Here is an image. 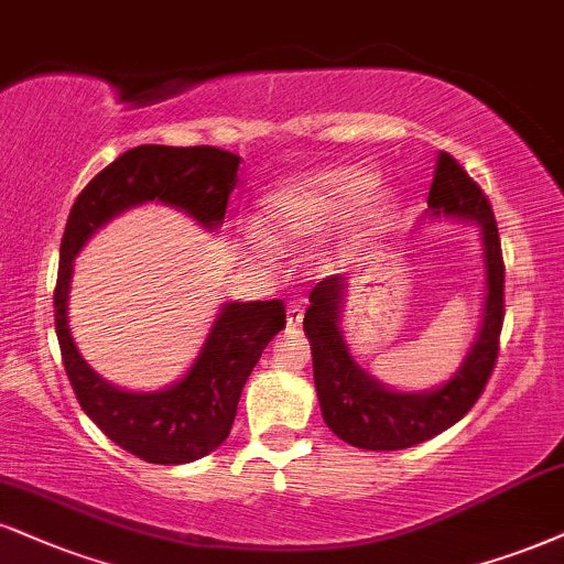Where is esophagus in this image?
<instances>
[{"label":"esophagus","instance_id":"34e87169","mask_svg":"<svg viewBox=\"0 0 564 564\" xmlns=\"http://www.w3.org/2000/svg\"><path fill=\"white\" fill-rule=\"evenodd\" d=\"M302 317H304V304H302L300 300L289 302V310H286V321H289V325H300Z\"/></svg>","mask_w":564,"mask_h":564}]
</instances>
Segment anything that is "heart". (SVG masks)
Listing matches in <instances>:
<instances>
[{
	"label": "heart",
	"instance_id": "obj_1",
	"mask_svg": "<svg viewBox=\"0 0 564 564\" xmlns=\"http://www.w3.org/2000/svg\"><path fill=\"white\" fill-rule=\"evenodd\" d=\"M376 186V173L362 167H336V171L317 173L270 196L264 205V220L278 239H304L355 215L370 199ZM386 215H389L386 205L362 209L359 228H381Z\"/></svg>",
	"mask_w": 564,
	"mask_h": 564
}]
</instances>
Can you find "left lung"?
I'll return each mask as SVG.
<instances>
[{
	"instance_id": "obj_1",
	"label": "left lung",
	"mask_w": 564,
	"mask_h": 564,
	"mask_svg": "<svg viewBox=\"0 0 564 564\" xmlns=\"http://www.w3.org/2000/svg\"><path fill=\"white\" fill-rule=\"evenodd\" d=\"M429 207L436 215L444 213L476 220L484 230L486 247L488 294L484 325L463 368L449 383L425 393H399L376 383L351 359L338 328L347 281L341 275H328L310 291L304 330L310 336L323 420L338 438L359 449H406L452 429L478 402L497 365L501 323H505V260H501L497 217L488 205V196L449 152H441L429 192Z\"/></svg>"
}]
</instances>
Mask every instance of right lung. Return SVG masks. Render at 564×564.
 I'll list each match as a JSON object with an SVG mask.
<instances>
[{
	"label": "right lung",
	"instance_id": "right-lung-1",
	"mask_svg": "<svg viewBox=\"0 0 564 564\" xmlns=\"http://www.w3.org/2000/svg\"><path fill=\"white\" fill-rule=\"evenodd\" d=\"M239 154L217 147L128 149L88 181L67 217L54 286V325L65 372L86 415L120 449L144 463H194L228 438L243 383L270 338L286 325V307L281 300L226 304L181 383L154 393L120 391L88 368L67 328L73 257L94 230L141 202H165L186 209L207 228L220 226L239 181Z\"/></svg>",
	"mask_w": 564,
	"mask_h": 564
}]
</instances>
